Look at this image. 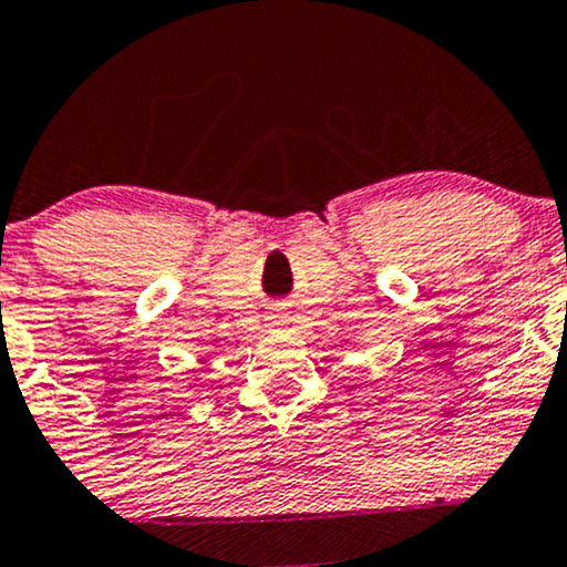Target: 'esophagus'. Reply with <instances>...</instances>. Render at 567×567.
Here are the masks:
<instances>
[{
  "mask_svg": "<svg viewBox=\"0 0 567 567\" xmlns=\"http://www.w3.org/2000/svg\"><path fill=\"white\" fill-rule=\"evenodd\" d=\"M272 319H276V322H281V317H278V313H276V317H272Z\"/></svg>",
  "mask_w": 567,
  "mask_h": 567,
  "instance_id": "esophagus-1",
  "label": "esophagus"
}]
</instances>
